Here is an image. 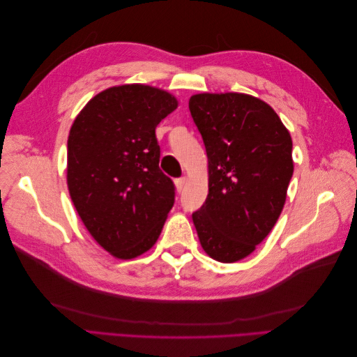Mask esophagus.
Masks as SVG:
<instances>
[{
    "label": "esophagus",
    "mask_w": 357,
    "mask_h": 357,
    "mask_svg": "<svg viewBox=\"0 0 357 357\" xmlns=\"http://www.w3.org/2000/svg\"><path fill=\"white\" fill-rule=\"evenodd\" d=\"M185 185H186V177H181V178L176 180V188H177L178 192H181L183 189H185Z\"/></svg>",
    "instance_id": "1"
}]
</instances>
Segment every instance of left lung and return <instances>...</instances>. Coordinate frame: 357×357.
<instances>
[{
  "label": "left lung",
  "instance_id": "obj_1",
  "mask_svg": "<svg viewBox=\"0 0 357 357\" xmlns=\"http://www.w3.org/2000/svg\"><path fill=\"white\" fill-rule=\"evenodd\" d=\"M208 158V195L192 214L211 259L232 264L256 250L283 211L294 174L291 137L256 96L197 93L189 100Z\"/></svg>",
  "mask_w": 357,
  "mask_h": 357
}]
</instances>
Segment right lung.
I'll return each mask as SVG.
<instances>
[{"label":"right lung","instance_id":"1","mask_svg":"<svg viewBox=\"0 0 357 357\" xmlns=\"http://www.w3.org/2000/svg\"><path fill=\"white\" fill-rule=\"evenodd\" d=\"M177 107L174 95L155 86H112L71 125V201L92 238L117 259L150 250L174 204V185L159 169L155 129Z\"/></svg>","mask_w":357,"mask_h":357}]
</instances>
